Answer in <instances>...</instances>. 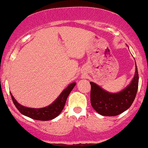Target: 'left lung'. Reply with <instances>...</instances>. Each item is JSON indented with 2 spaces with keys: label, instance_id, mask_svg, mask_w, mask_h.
Returning a JSON list of instances; mask_svg holds the SVG:
<instances>
[{
  "label": "left lung",
  "instance_id": "8db88e82",
  "mask_svg": "<svg viewBox=\"0 0 148 148\" xmlns=\"http://www.w3.org/2000/svg\"><path fill=\"white\" fill-rule=\"evenodd\" d=\"M91 85V105L98 113L102 116H114L127 110L136 97L138 86V73L137 66L131 83L121 92L111 93L103 90L94 82Z\"/></svg>",
  "mask_w": 148,
  "mask_h": 148
}]
</instances>
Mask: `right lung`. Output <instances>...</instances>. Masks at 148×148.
<instances>
[{
  "mask_svg": "<svg viewBox=\"0 0 148 148\" xmlns=\"http://www.w3.org/2000/svg\"><path fill=\"white\" fill-rule=\"evenodd\" d=\"M76 83H72L60 93L58 98L51 104L42 108H31L25 107L17 102L12 93L11 97L14 104L22 114L38 121H49L60 114L65 105L67 97Z\"/></svg>",
  "mask_w": 148,
  "mask_h": 148,
  "instance_id": "1",
  "label": "right lung"
}]
</instances>
